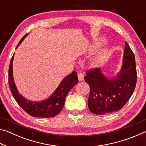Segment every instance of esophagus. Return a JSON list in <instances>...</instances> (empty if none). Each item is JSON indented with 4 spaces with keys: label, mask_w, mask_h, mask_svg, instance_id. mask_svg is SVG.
<instances>
[{
    "label": "esophagus",
    "mask_w": 146,
    "mask_h": 146,
    "mask_svg": "<svg viewBox=\"0 0 146 146\" xmlns=\"http://www.w3.org/2000/svg\"><path fill=\"white\" fill-rule=\"evenodd\" d=\"M78 78L79 81H82L84 79V75L82 73H78Z\"/></svg>",
    "instance_id": "obj_1"
}]
</instances>
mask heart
I'll list each match as a JSON object with an SVG mask.
<instances>
[{
  "mask_svg": "<svg viewBox=\"0 0 146 146\" xmlns=\"http://www.w3.org/2000/svg\"><path fill=\"white\" fill-rule=\"evenodd\" d=\"M102 60H103V58L101 56H97V57H96L93 60V66H95V67H96V66H99L100 64L102 63Z\"/></svg>",
  "mask_w": 146,
  "mask_h": 146,
  "instance_id": "1",
  "label": "heart"
}]
</instances>
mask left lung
<instances>
[{"mask_svg":"<svg viewBox=\"0 0 146 146\" xmlns=\"http://www.w3.org/2000/svg\"><path fill=\"white\" fill-rule=\"evenodd\" d=\"M84 80L90 87L88 107L91 113L105 115L120 110L131 97L137 83L134 53L125 42L122 65L114 77L106 76L100 68L86 72Z\"/></svg>","mask_w":146,"mask_h":146,"instance_id":"1","label":"left lung"}]
</instances>
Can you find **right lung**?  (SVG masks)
I'll list each match as a JSON object with an SVG mask.
<instances>
[{
	"instance_id": "1",
	"label": "right lung",
	"mask_w": 146,
	"mask_h": 146,
	"mask_svg": "<svg viewBox=\"0 0 146 146\" xmlns=\"http://www.w3.org/2000/svg\"><path fill=\"white\" fill-rule=\"evenodd\" d=\"M27 35L28 34L24 35L20 40L16 49L20 46ZM13 58L14 54L11 58L9 68V86L12 95L19 105L27 113L34 117L50 118L58 114L62 110L66 97L69 91L78 82L77 73L76 71H73L70 75L66 76L61 81L60 84L52 95L47 99L41 101H31L24 98L17 90L13 75Z\"/></svg>"
}]
</instances>
